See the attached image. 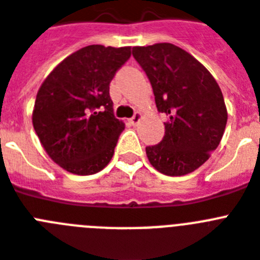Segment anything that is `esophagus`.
<instances>
[{
    "mask_svg": "<svg viewBox=\"0 0 260 260\" xmlns=\"http://www.w3.org/2000/svg\"><path fill=\"white\" fill-rule=\"evenodd\" d=\"M140 120H141V113H140V112H136V113H135V115H134V116H132V117H131V119H129V123L132 124V125H136V124L139 123Z\"/></svg>",
    "mask_w": 260,
    "mask_h": 260,
    "instance_id": "1",
    "label": "esophagus"
}]
</instances>
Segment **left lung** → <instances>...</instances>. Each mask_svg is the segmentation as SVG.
<instances>
[{"mask_svg": "<svg viewBox=\"0 0 260 260\" xmlns=\"http://www.w3.org/2000/svg\"><path fill=\"white\" fill-rule=\"evenodd\" d=\"M132 54L152 84L157 111L168 117L162 140L145 148L148 160L167 176L191 173L208 161L223 136L228 110L221 88L178 46H137Z\"/></svg>", "mask_w": 260, "mask_h": 260, "instance_id": "obj_1", "label": "left lung"}]
</instances>
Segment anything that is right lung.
Returning a JSON list of instances; mask_svg holds the SVG:
<instances>
[{
  "label": "right lung",
  "instance_id": "obj_1",
  "mask_svg": "<svg viewBox=\"0 0 260 260\" xmlns=\"http://www.w3.org/2000/svg\"><path fill=\"white\" fill-rule=\"evenodd\" d=\"M129 56L131 47L87 46L39 88L32 125L51 160L70 173L95 174L112 158L124 123L113 116L110 83Z\"/></svg>",
  "mask_w": 260,
  "mask_h": 260
}]
</instances>
